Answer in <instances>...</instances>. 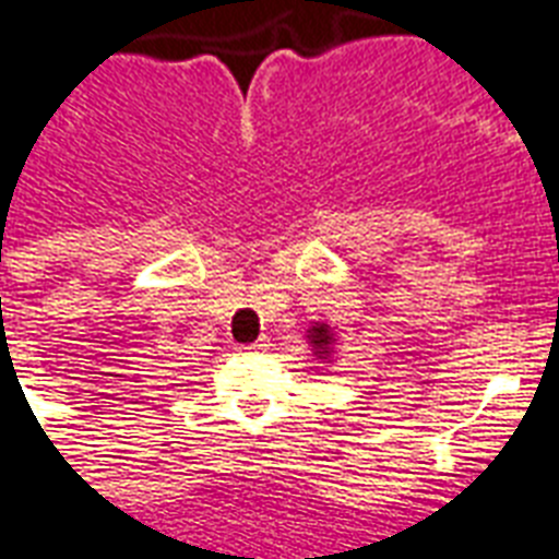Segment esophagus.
Here are the masks:
<instances>
[{
    "mask_svg": "<svg viewBox=\"0 0 559 559\" xmlns=\"http://www.w3.org/2000/svg\"><path fill=\"white\" fill-rule=\"evenodd\" d=\"M266 348H270V340L263 336V340H258V343L240 346V355H261V352H266Z\"/></svg>",
    "mask_w": 559,
    "mask_h": 559,
    "instance_id": "obj_1",
    "label": "esophagus"
}]
</instances>
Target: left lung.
Returning <instances> with one entry per match:
<instances>
[{"mask_svg": "<svg viewBox=\"0 0 559 559\" xmlns=\"http://www.w3.org/2000/svg\"><path fill=\"white\" fill-rule=\"evenodd\" d=\"M310 343L319 348L317 355L319 357H325L328 355V346H331V334H328V328L325 325H317V328H310Z\"/></svg>", "mask_w": 559, "mask_h": 559, "instance_id": "8db88e82", "label": "left lung"}]
</instances>
